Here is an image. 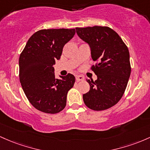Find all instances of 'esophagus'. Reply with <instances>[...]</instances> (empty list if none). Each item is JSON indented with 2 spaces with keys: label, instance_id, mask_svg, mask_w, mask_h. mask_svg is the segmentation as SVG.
<instances>
[{
  "label": "esophagus",
  "instance_id": "1",
  "mask_svg": "<svg viewBox=\"0 0 150 150\" xmlns=\"http://www.w3.org/2000/svg\"><path fill=\"white\" fill-rule=\"evenodd\" d=\"M76 79L77 81H83L84 80V77L81 75H76Z\"/></svg>",
  "mask_w": 150,
  "mask_h": 150
}]
</instances>
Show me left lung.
I'll return each mask as SVG.
<instances>
[{"instance_id": "obj_1", "label": "left lung", "mask_w": 150, "mask_h": 150, "mask_svg": "<svg viewBox=\"0 0 150 150\" xmlns=\"http://www.w3.org/2000/svg\"><path fill=\"white\" fill-rule=\"evenodd\" d=\"M78 36L88 44L93 61L91 67L97 79H86L90 90L83 95L85 105L93 110L115 105L123 96L131 67L127 46L116 32L108 27L76 28Z\"/></svg>"}]
</instances>
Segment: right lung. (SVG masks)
Here are the masks:
<instances>
[{
    "label": "right lung",
    "mask_w": 150,
    "mask_h": 150,
    "mask_svg": "<svg viewBox=\"0 0 150 150\" xmlns=\"http://www.w3.org/2000/svg\"><path fill=\"white\" fill-rule=\"evenodd\" d=\"M75 29L41 30L34 33L19 58V77L30 103L40 111L55 114L67 104V96L75 83L68 74L57 79L53 65L63 47L74 36Z\"/></svg>",
    "instance_id": "right-lung-1"
}]
</instances>
